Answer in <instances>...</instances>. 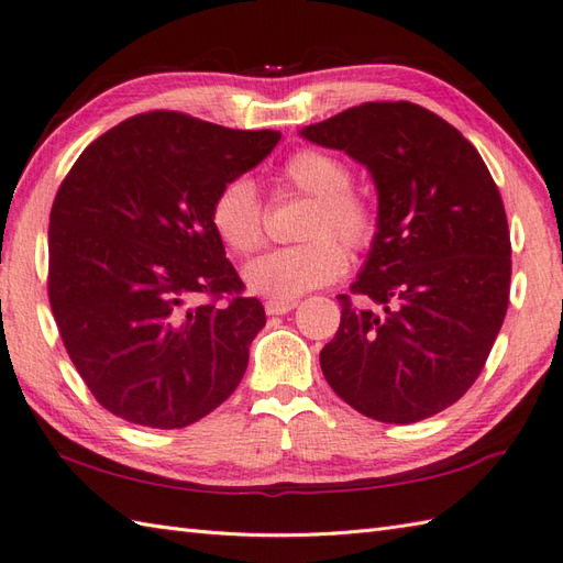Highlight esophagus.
<instances>
[{"mask_svg":"<svg viewBox=\"0 0 563 563\" xmlns=\"http://www.w3.org/2000/svg\"><path fill=\"white\" fill-rule=\"evenodd\" d=\"M264 307H266L268 317H278V313L292 311V309H295V302H278V299H268V302H266Z\"/></svg>","mask_w":563,"mask_h":563,"instance_id":"34e87169","label":"esophagus"}]
</instances>
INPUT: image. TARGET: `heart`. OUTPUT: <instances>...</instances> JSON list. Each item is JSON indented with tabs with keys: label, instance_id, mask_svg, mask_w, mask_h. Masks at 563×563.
<instances>
[{
	"label": "heart",
	"instance_id": "1",
	"mask_svg": "<svg viewBox=\"0 0 563 563\" xmlns=\"http://www.w3.org/2000/svg\"><path fill=\"white\" fill-rule=\"evenodd\" d=\"M280 185L311 199L299 230L307 242L252 261L244 280L261 297L290 302L341 278L345 250L369 252L378 238V216L367 196L352 189L347 163L323 148L295 151L280 167ZM208 218L232 254L250 256L266 242V208L246 177L230 179L216 191Z\"/></svg>",
	"mask_w": 563,
	"mask_h": 563
}]
</instances>
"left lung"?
Wrapping results in <instances>:
<instances>
[{
	"instance_id": "8db88e82",
	"label": "left lung",
	"mask_w": 563,
	"mask_h": 563,
	"mask_svg": "<svg viewBox=\"0 0 563 563\" xmlns=\"http://www.w3.org/2000/svg\"><path fill=\"white\" fill-rule=\"evenodd\" d=\"M302 136L367 165L378 189V238L350 295H338L341 325L321 372L372 420H427L475 384L506 317L499 187L459 129L408 100L362 102Z\"/></svg>"
}]
</instances>
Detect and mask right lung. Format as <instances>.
<instances>
[{"instance_id": "obj_1", "label": "right lung", "mask_w": 563, "mask_h": 563, "mask_svg": "<svg viewBox=\"0 0 563 563\" xmlns=\"http://www.w3.org/2000/svg\"><path fill=\"white\" fill-rule=\"evenodd\" d=\"M278 141L153 110L98 136L64 177L49 211V307L108 412L181 429L240 386L266 311L244 295L208 211Z\"/></svg>"}]
</instances>
